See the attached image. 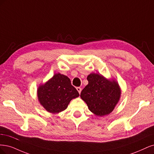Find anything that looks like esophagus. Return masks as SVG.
<instances>
[{
  "mask_svg": "<svg viewBox=\"0 0 154 154\" xmlns=\"http://www.w3.org/2000/svg\"><path fill=\"white\" fill-rule=\"evenodd\" d=\"M77 90L78 91V92L79 93V94H81V92L82 91V88H80V87H77Z\"/></svg>",
  "mask_w": 154,
  "mask_h": 154,
  "instance_id": "1",
  "label": "esophagus"
}]
</instances>
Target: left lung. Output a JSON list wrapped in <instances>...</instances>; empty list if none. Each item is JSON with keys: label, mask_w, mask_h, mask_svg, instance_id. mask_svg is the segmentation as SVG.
Instances as JSON below:
<instances>
[{"label": "left lung", "mask_w": 154, "mask_h": 154, "mask_svg": "<svg viewBox=\"0 0 154 154\" xmlns=\"http://www.w3.org/2000/svg\"><path fill=\"white\" fill-rule=\"evenodd\" d=\"M87 80L88 84L81 93V98L95 115H109L120 100L121 91L118 84L97 73L90 74Z\"/></svg>", "instance_id": "obj_1"}]
</instances>
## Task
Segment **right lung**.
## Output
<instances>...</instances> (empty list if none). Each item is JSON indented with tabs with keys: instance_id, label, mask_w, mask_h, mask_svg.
Listing matches in <instances>:
<instances>
[{
	"instance_id": "add662e5",
	"label": "right lung",
	"mask_w": 154,
	"mask_h": 154,
	"mask_svg": "<svg viewBox=\"0 0 154 154\" xmlns=\"http://www.w3.org/2000/svg\"><path fill=\"white\" fill-rule=\"evenodd\" d=\"M79 93L71 84L67 76L56 73L44 85L38 89V98L40 103L48 111L58 113L65 110L73 98Z\"/></svg>"
}]
</instances>
